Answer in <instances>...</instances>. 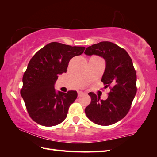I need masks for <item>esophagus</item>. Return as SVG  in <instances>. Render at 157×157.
Masks as SVG:
<instances>
[{
  "label": "esophagus",
  "instance_id": "1",
  "mask_svg": "<svg viewBox=\"0 0 157 157\" xmlns=\"http://www.w3.org/2000/svg\"><path fill=\"white\" fill-rule=\"evenodd\" d=\"M84 94L82 91H78V97H79V96H82V95H84Z\"/></svg>",
  "mask_w": 157,
  "mask_h": 157
}]
</instances>
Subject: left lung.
<instances>
[{
  "label": "left lung",
  "instance_id": "1",
  "mask_svg": "<svg viewBox=\"0 0 157 157\" xmlns=\"http://www.w3.org/2000/svg\"><path fill=\"white\" fill-rule=\"evenodd\" d=\"M84 53L99 55L105 59L106 68L101 81L105 88L111 90L105 100H100L94 93H89L91 101L85 108V113L100 125L116 123L129 112L137 91L136 73L131 57L123 48L109 41L92 45Z\"/></svg>",
  "mask_w": 157,
  "mask_h": 157
}]
</instances>
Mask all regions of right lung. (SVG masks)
<instances>
[{
	"mask_svg": "<svg viewBox=\"0 0 157 157\" xmlns=\"http://www.w3.org/2000/svg\"><path fill=\"white\" fill-rule=\"evenodd\" d=\"M85 47L51 42L32 57L23 77L21 95L29 116L41 125L59 124L67 116L78 96L76 91L55 92L58 75L66 73L69 61L84 52Z\"/></svg>",
	"mask_w": 157,
	"mask_h": 157,
	"instance_id": "add662e5",
	"label": "right lung"
}]
</instances>
